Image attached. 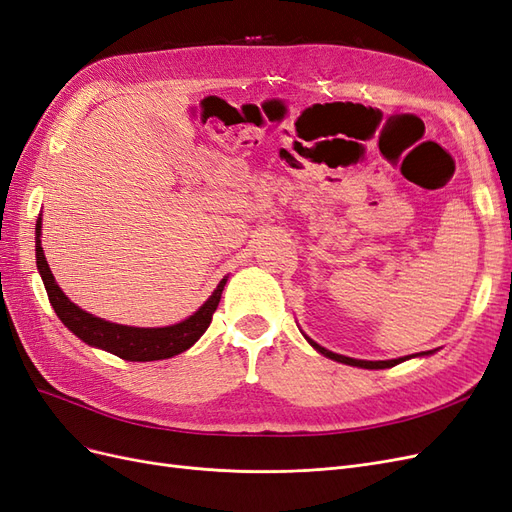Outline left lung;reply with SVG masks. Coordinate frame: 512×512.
Returning <instances> with one entry per match:
<instances>
[{"mask_svg": "<svg viewBox=\"0 0 512 512\" xmlns=\"http://www.w3.org/2000/svg\"><path fill=\"white\" fill-rule=\"evenodd\" d=\"M307 342L312 344L320 354H324V356H329V359H333V361H337V363H346V365H354V367H363V369H386V367H395V365H399V363H404L408 356H404V359H393V361H359V359H350V356H342V354H335V352H331V350H327V348H322V346H318L316 342H312V339L307 337ZM425 354H429V352H425Z\"/></svg>", "mask_w": 512, "mask_h": 512, "instance_id": "obj_1", "label": "left lung"}]
</instances>
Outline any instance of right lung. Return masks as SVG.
Wrapping results in <instances>:
<instances>
[{"label": "right lung", "mask_w": 512, "mask_h": 512, "mask_svg": "<svg viewBox=\"0 0 512 512\" xmlns=\"http://www.w3.org/2000/svg\"><path fill=\"white\" fill-rule=\"evenodd\" d=\"M40 218L36 222V262H38V271L42 275V282L46 288V294H49V301L55 309V314L59 320L66 324V327L83 339L85 344L102 348L106 352H111L119 359L126 361H160V359H170V356L181 354L183 350H188L194 346L200 335H203L211 318L218 309L222 290L226 286V280L218 284V288L213 290L211 297L205 301V305L198 309L194 316L188 320H183L179 324H173V327H164V329H136V327H123V324L115 322H106L102 318L91 316L79 305H74L64 290H61L55 282V277L49 269V262L44 258V250L40 245Z\"/></svg>", "instance_id": "obj_1"}]
</instances>
